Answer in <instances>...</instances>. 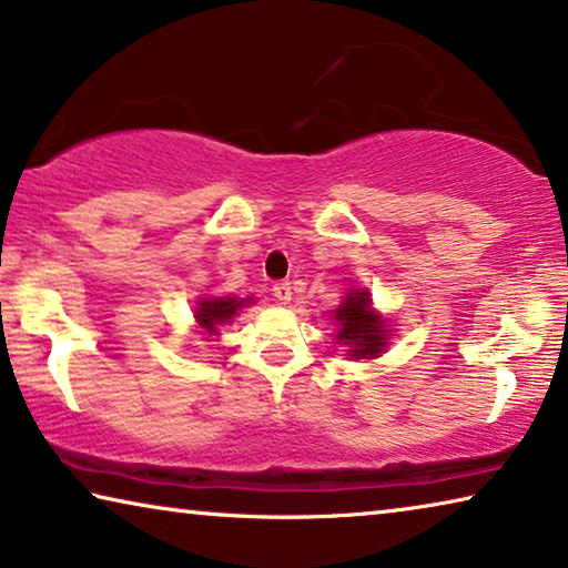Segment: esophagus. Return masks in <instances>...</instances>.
<instances>
[{
	"instance_id": "obj_1",
	"label": "esophagus",
	"mask_w": 568,
	"mask_h": 568,
	"mask_svg": "<svg viewBox=\"0 0 568 568\" xmlns=\"http://www.w3.org/2000/svg\"><path fill=\"white\" fill-rule=\"evenodd\" d=\"M274 296L278 302H290L292 300V284L290 282H276L274 284Z\"/></svg>"
}]
</instances>
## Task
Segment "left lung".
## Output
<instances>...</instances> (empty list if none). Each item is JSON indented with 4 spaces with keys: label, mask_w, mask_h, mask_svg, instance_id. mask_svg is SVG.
<instances>
[{
    "label": "left lung",
    "mask_w": 568,
    "mask_h": 568,
    "mask_svg": "<svg viewBox=\"0 0 568 568\" xmlns=\"http://www.w3.org/2000/svg\"><path fill=\"white\" fill-rule=\"evenodd\" d=\"M335 320L339 325V343L351 345L355 357L378 355L386 347V329L383 322L371 312V294L353 290L345 302L335 310Z\"/></svg>",
    "instance_id": "1"
}]
</instances>
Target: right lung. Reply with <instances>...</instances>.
<instances>
[{"label":"right lung","mask_w":568,"mask_h":568,"mask_svg":"<svg viewBox=\"0 0 568 568\" xmlns=\"http://www.w3.org/2000/svg\"><path fill=\"white\" fill-rule=\"evenodd\" d=\"M243 302L231 300V296H225V300L223 296H215V300L200 302V307L195 312L200 327H205L207 333H215V327L223 325V322H229L233 314L243 307Z\"/></svg>","instance_id":"add662e5"}]
</instances>
